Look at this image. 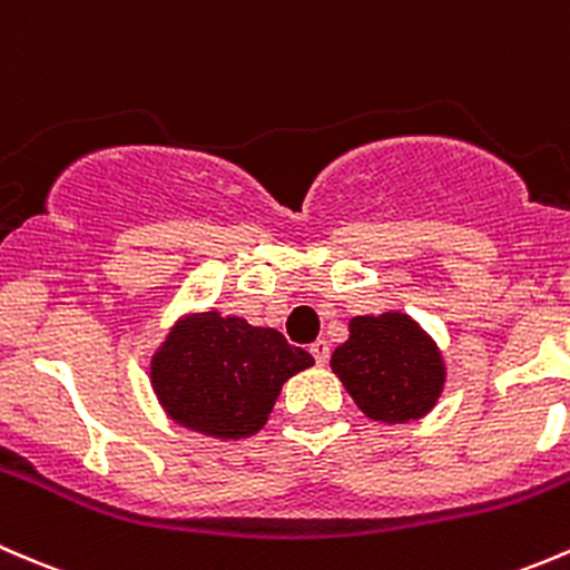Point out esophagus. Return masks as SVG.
Returning a JSON list of instances; mask_svg holds the SVG:
<instances>
[{
  "mask_svg": "<svg viewBox=\"0 0 570 570\" xmlns=\"http://www.w3.org/2000/svg\"><path fill=\"white\" fill-rule=\"evenodd\" d=\"M309 354L315 356V362H318V365H326V362H328V354H332V351H328V343H326V340H315V343L309 345Z\"/></svg>",
  "mask_w": 570,
  "mask_h": 570,
  "instance_id": "esophagus-1",
  "label": "esophagus"
}]
</instances>
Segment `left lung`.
Segmentation results:
<instances>
[{
	"label": "left lung",
	"mask_w": 570,
	"mask_h": 570,
	"mask_svg": "<svg viewBox=\"0 0 570 570\" xmlns=\"http://www.w3.org/2000/svg\"><path fill=\"white\" fill-rule=\"evenodd\" d=\"M332 371L356 406L381 422H406L431 412L444 384L436 345L401 313L351 321V337L332 354Z\"/></svg>",
	"instance_id": "8db88e82"
}]
</instances>
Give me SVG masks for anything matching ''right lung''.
<instances>
[{
	"mask_svg": "<svg viewBox=\"0 0 570 570\" xmlns=\"http://www.w3.org/2000/svg\"><path fill=\"white\" fill-rule=\"evenodd\" d=\"M309 365L313 356L274 328L205 313L173 328L150 375L180 425L242 439L266 425L285 381Z\"/></svg>",
	"mask_w": 570,
	"mask_h": 570,
	"instance_id": "1",
	"label": "right lung"
}]
</instances>
